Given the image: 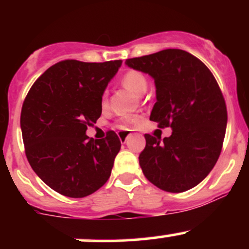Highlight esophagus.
<instances>
[{
	"instance_id": "esophagus-1",
	"label": "esophagus",
	"mask_w": 249,
	"mask_h": 249,
	"mask_svg": "<svg viewBox=\"0 0 249 249\" xmlns=\"http://www.w3.org/2000/svg\"><path fill=\"white\" fill-rule=\"evenodd\" d=\"M128 134H130V131H128V130H123V131H119V132H118V137H119V139H121V142H126V139H127Z\"/></svg>"
}]
</instances>
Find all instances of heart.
Listing matches in <instances>:
<instances>
[{
  "label": "heart",
  "instance_id": "b5f03b06",
  "mask_svg": "<svg viewBox=\"0 0 249 249\" xmlns=\"http://www.w3.org/2000/svg\"><path fill=\"white\" fill-rule=\"evenodd\" d=\"M122 84L124 85L125 88H127L128 90L133 91L134 93H138V95H142L146 91L147 89V78L144 73L141 72V71L137 70H128L124 73L122 77ZM107 105V92L104 91L102 95V107H105ZM142 122L141 116H131L127 117V118L122 119L119 122L118 127L124 128L126 125H137Z\"/></svg>",
  "mask_w": 249,
  "mask_h": 249
}]
</instances>
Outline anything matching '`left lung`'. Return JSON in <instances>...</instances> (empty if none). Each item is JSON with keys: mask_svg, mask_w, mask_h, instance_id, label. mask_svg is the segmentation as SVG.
Returning <instances> with one entry per match:
<instances>
[{"mask_svg": "<svg viewBox=\"0 0 249 249\" xmlns=\"http://www.w3.org/2000/svg\"><path fill=\"white\" fill-rule=\"evenodd\" d=\"M125 63L154 79L157 102L150 119L172 128L162 141L145 134L146 146L139 154L142 173L166 192L191 190L206 178L221 152L227 108L218 83L204 63L180 49Z\"/></svg>", "mask_w": 249, "mask_h": 249, "instance_id": "obj_1", "label": "left lung"}]
</instances>
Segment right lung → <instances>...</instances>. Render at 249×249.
Wrapping results in <instances>:
<instances>
[{
  "mask_svg": "<svg viewBox=\"0 0 249 249\" xmlns=\"http://www.w3.org/2000/svg\"><path fill=\"white\" fill-rule=\"evenodd\" d=\"M122 61L56 63L34 83L23 102L21 130L30 166L50 188L84 198L110 178L121 139L108 131L89 138L102 115V95Z\"/></svg>",
  "mask_w": 249,
  "mask_h": 249,
  "instance_id": "right-lung-1",
  "label": "right lung"
}]
</instances>
